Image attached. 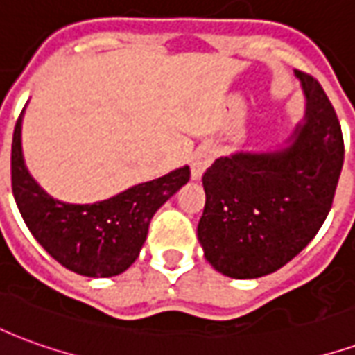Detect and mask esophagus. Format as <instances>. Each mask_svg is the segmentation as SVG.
<instances>
[{
    "instance_id": "1",
    "label": "esophagus",
    "mask_w": 355,
    "mask_h": 355,
    "mask_svg": "<svg viewBox=\"0 0 355 355\" xmlns=\"http://www.w3.org/2000/svg\"><path fill=\"white\" fill-rule=\"evenodd\" d=\"M215 157V152L213 148L209 146H201L198 148L192 155V180H200L203 177V173L207 171V167L213 162Z\"/></svg>"
}]
</instances>
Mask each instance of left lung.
<instances>
[{
    "label": "left lung",
    "mask_w": 355,
    "mask_h": 355,
    "mask_svg": "<svg viewBox=\"0 0 355 355\" xmlns=\"http://www.w3.org/2000/svg\"><path fill=\"white\" fill-rule=\"evenodd\" d=\"M295 76L304 116L283 144L232 152L203 175L198 239L209 264L234 279H257L293 261L333 205L344 163L340 123L320 83Z\"/></svg>",
    "instance_id": "obj_1"
}]
</instances>
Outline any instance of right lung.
<instances>
[{
    "label": "right lung",
    "mask_w": 355,
    "mask_h": 355,
    "mask_svg": "<svg viewBox=\"0 0 355 355\" xmlns=\"http://www.w3.org/2000/svg\"><path fill=\"white\" fill-rule=\"evenodd\" d=\"M26 110V108H24ZM11 146L12 196L28 230L62 266L85 277H114L139 259L157 209L190 180L182 165L108 200L72 203L53 198L35 180L22 154V117Z\"/></svg>",
    "instance_id": "obj_1"
}]
</instances>
